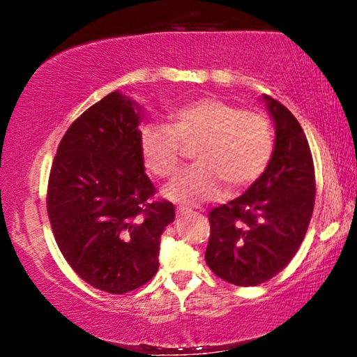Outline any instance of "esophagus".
<instances>
[{"mask_svg":"<svg viewBox=\"0 0 357 357\" xmlns=\"http://www.w3.org/2000/svg\"><path fill=\"white\" fill-rule=\"evenodd\" d=\"M176 215H178V216H190V215H192V211L188 210V208H179V210L176 211Z\"/></svg>","mask_w":357,"mask_h":357,"instance_id":"34e87169","label":"esophagus"}]
</instances>
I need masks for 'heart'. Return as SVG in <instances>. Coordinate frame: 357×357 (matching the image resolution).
I'll return each mask as SVG.
<instances>
[{
    "mask_svg": "<svg viewBox=\"0 0 357 357\" xmlns=\"http://www.w3.org/2000/svg\"><path fill=\"white\" fill-rule=\"evenodd\" d=\"M184 146H195L196 165L166 186L173 202L199 203L260 178L273 153V129L258 110H240L218 97H203L171 112V124L147 122L141 132V155L154 178L167 179L183 165Z\"/></svg>",
    "mask_w": 357,
    "mask_h": 357,
    "instance_id": "heart-1",
    "label": "heart"
}]
</instances>
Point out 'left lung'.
Here are the masks:
<instances>
[{
  "label": "left lung",
  "instance_id": "obj_1",
  "mask_svg": "<svg viewBox=\"0 0 357 357\" xmlns=\"http://www.w3.org/2000/svg\"><path fill=\"white\" fill-rule=\"evenodd\" d=\"M275 147L267 169L243 195L210 211L206 265L240 287L282 272L304 240L315 202L314 161L301 124L285 105L264 96Z\"/></svg>",
  "mask_w": 357,
  "mask_h": 357
}]
</instances>
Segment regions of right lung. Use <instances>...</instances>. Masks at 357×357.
Masks as SVG:
<instances>
[{
  "label": "right lung",
  "mask_w": 357,
  "mask_h": 357,
  "mask_svg": "<svg viewBox=\"0 0 357 357\" xmlns=\"http://www.w3.org/2000/svg\"><path fill=\"white\" fill-rule=\"evenodd\" d=\"M141 107L112 92L61 137L47 211L61 255L82 280L109 294L139 289L159 268V241L174 206L153 199L141 155Z\"/></svg>",
  "instance_id": "1"
}]
</instances>
